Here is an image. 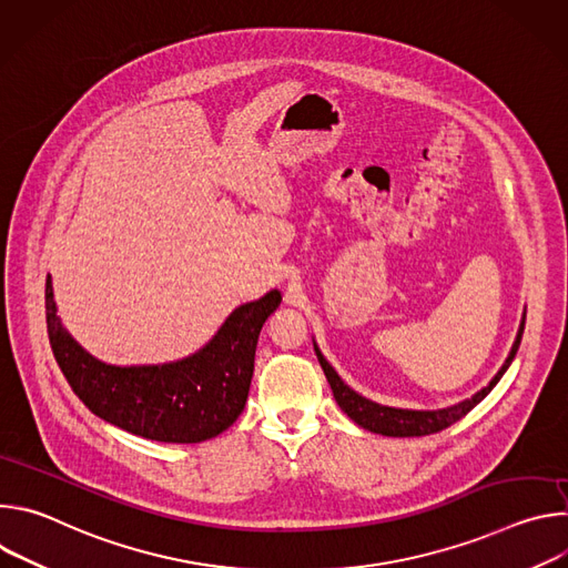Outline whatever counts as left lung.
I'll use <instances>...</instances> for the list:
<instances>
[{"label": "left lung", "mask_w": 568, "mask_h": 568, "mask_svg": "<svg viewBox=\"0 0 568 568\" xmlns=\"http://www.w3.org/2000/svg\"><path fill=\"white\" fill-rule=\"evenodd\" d=\"M524 326H526V312H524V318L519 323V333H517V339L510 348V355L508 359L504 362V366L499 368V373L493 377V382L480 388L478 393H474L469 399H463L458 404H454V407H447V409H438V412H414V409H395V407H384V404H377L373 399H366L362 397L357 390H353L348 384H344V379L337 375V371L328 364V359L321 355V351L316 348L314 344V353H316V359L323 368V373H326L328 377V384L333 388V395L337 399V404L342 407V412L353 420L357 423L359 427L373 432V434H382V436H393V438H412V436H429V434H436V432H443L447 429L449 425H454L456 420H460L465 414H469L476 404L488 395L497 382L504 377V373L508 371V366L513 364L517 351H519V344H521V335H524Z\"/></svg>", "instance_id": "8db88e82"}]
</instances>
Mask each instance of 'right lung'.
<instances>
[{"label":"right lung","instance_id":"obj_1","mask_svg":"<svg viewBox=\"0 0 568 568\" xmlns=\"http://www.w3.org/2000/svg\"><path fill=\"white\" fill-rule=\"evenodd\" d=\"M47 331L73 393L105 423L159 443H202L229 429L245 409L263 323L281 292L235 307L195 355L154 366H112L92 357L55 314L47 276Z\"/></svg>","mask_w":568,"mask_h":568}]
</instances>
